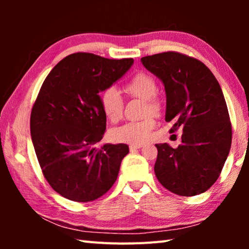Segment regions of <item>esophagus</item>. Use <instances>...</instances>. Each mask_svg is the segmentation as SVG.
<instances>
[{"label": "esophagus", "mask_w": 249, "mask_h": 249, "mask_svg": "<svg viewBox=\"0 0 249 249\" xmlns=\"http://www.w3.org/2000/svg\"><path fill=\"white\" fill-rule=\"evenodd\" d=\"M142 147V145H130L129 146V149H130V151H134V150L141 149Z\"/></svg>", "instance_id": "obj_1"}]
</instances>
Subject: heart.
<instances>
[{"label": "heart", "instance_id": "obj_1", "mask_svg": "<svg viewBox=\"0 0 249 249\" xmlns=\"http://www.w3.org/2000/svg\"><path fill=\"white\" fill-rule=\"evenodd\" d=\"M125 91L134 98L145 101V114L158 115L161 105L155 99L157 93V83L149 74L140 72L135 74L125 84ZM101 107L107 119L112 122L119 121L123 114V98L114 88H108L101 94ZM156 123L151 117H146L140 122H128L112 130V138L119 142L141 145L148 140Z\"/></svg>", "mask_w": 249, "mask_h": 249}]
</instances>
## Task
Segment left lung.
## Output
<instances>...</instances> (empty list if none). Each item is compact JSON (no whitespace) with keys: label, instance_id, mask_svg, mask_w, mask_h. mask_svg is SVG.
Returning <instances> with one entry per match:
<instances>
[{"label":"left lung","instance_id":"1","mask_svg":"<svg viewBox=\"0 0 249 249\" xmlns=\"http://www.w3.org/2000/svg\"><path fill=\"white\" fill-rule=\"evenodd\" d=\"M142 66L165 87L166 122L182 128L177 148L157 144L155 174L182 196L205 192L217 180L230 154L231 126L224 95L211 70L195 58L168 52L142 57Z\"/></svg>","mask_w":249,"mask_h":249}]
</instances>
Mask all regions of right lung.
<instances>
[{"label": "right lung", "instance_id": "right-lung-1", "mask_svg": "<svg viewBox=\"0 0 249 249\" xmlns=\"http://www.w3.org/2000/svg\"><path fill=\"white\" fill-rule=\"evenodd\" d=\"M129 59L78 53L53 67L40 88L31 115V135L46 180L66 199L90 202L117 179L126 144L96 147L107 129L100 92L133 66Z\"/></svg>", "mask_w": 249, "mask_h": 249}]
</instances>
